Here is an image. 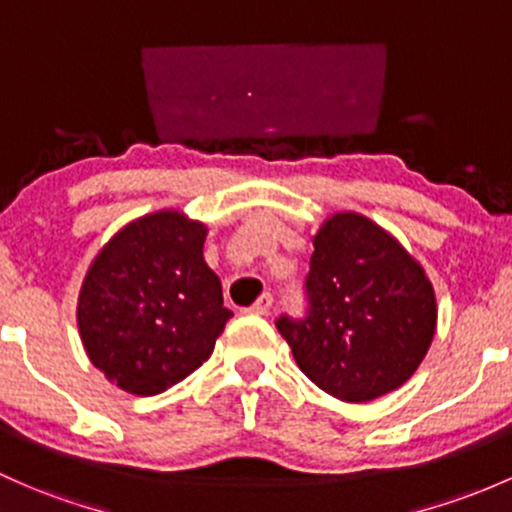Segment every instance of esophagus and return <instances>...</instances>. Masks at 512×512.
I'll return each mask as SVG.
<instances>
[{
  "label": "esophagus",
  "instance_id": "obj_1",
  "mask_svg": "<svg viewBox=\"0 0 512 512\" xmlns=\"http://www.w3.org/2000/svg\"><path fill=\"white\" fill-rule=\"evenodd\" d=\"M271 305H273V295L263 293L246 312H249V315H268V312H271Z\"/></svg>",
  "mask_w": 512,
  "mask_h": 512
}]
</instances>
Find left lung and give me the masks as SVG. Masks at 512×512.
Masks as SVG:
<instances>
[{"mask_svg":"<svg viewBox=\"0 0 512 512\" xmlns=\"http://www.w3.org/2000/svg\"><path fill=\"white\" fill-rule=\"evenodd\" d=\"M305 280L307 315L276 327L300 371L344 403L400 388L425 359L437 300L425 268L395 236L356 212L324 219Z\"/></svg>","mask_w":512,"mask_h":512,"instance_id":"obj_1","label":"left lung"}]
</instances>
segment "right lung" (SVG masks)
<instances>
[{
    "mask_svg": "<svg viewBox=\"0 0 512 512\" xmlns=\"http://www.w3.org/2000/svg\"><path fill=\"white\" fill-rule=\"evenodd\" d=\"M207 227L178 210L129 222L87 268L78 329L117 388L158 395L210 359L232 312L202 256Z\"/></svg>",
    "mask_w": 512,
    "mask_h": 512,
    "instance_id": "right-lung-1",
    "label": "right lung"
}]
</instances>
